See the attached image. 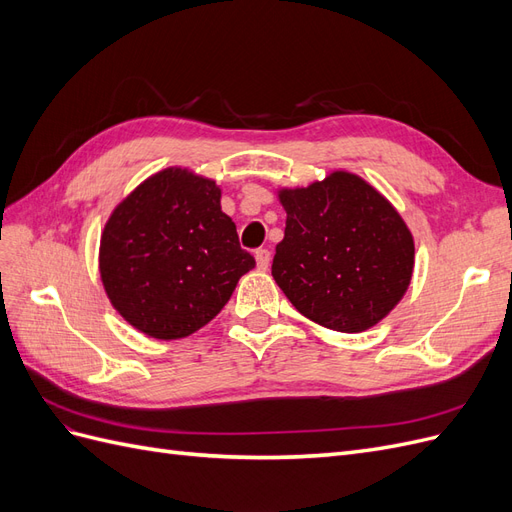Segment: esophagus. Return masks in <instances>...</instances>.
I'll use <instances>...</instances> for the list:
<instances>
[{
  "instance_id": "34e87169",
  "label": "esophagus",
  "mask_w": 512,
  "mask_h": 512,
  "mask_svg": "<svg viewBox=\"0 0 512 512\" xmlns=\"http://www.w3.org/2000/svg\"><path fill=\"white\" fill-rule=\"evenodd\" d=\"M254 258H256V267L260 271H265L271 265V252L269 250H256Z\"/></svg>"
}]
</instances>
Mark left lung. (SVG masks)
Returning a JSON list of instances; mask_svg holds the SVG:
<instances>
[{"instance_id":"1","label":"left lung","mask_w":512,"mask_h":512,"mask_svg":"<svg viewBox=\"0 0 512 512\" xmlns=\"http://www.w3.org/2000/svg\"><path fill=\"white\" fill-rule=\"evenodd\" d=\"M284 239L273 280L299 312L339 333H361L404 299L414 237L399 211L350 170H331L305 188H280Z\"/></svg>"}]
</instances>
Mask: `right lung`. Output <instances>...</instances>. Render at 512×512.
<instances>
[{
	"label": "right lung",
	"mask_w": 512,
	"mask_h": 512,
	"mask_svg": "<svg viewBox=\"0 0 512 512\" xmlns=\"http://www.w3.org/2000/svg\"><path fill=\"white\" fill-rule=\"evenodd\" d=\"M220 198L213 179L168 166L136 185L106 220L100 280L136 331L164 342L196 333L254 269Z\"/></svg>",
	"instance_id": "1"
}]
</instances>
